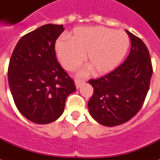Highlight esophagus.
Segmentation results:
<instances>
[{
	"label": "esophagus",
	"instance_id": "esophagus-1",
	"mask_svg": "<svg viewBox=\"0 0 160 160\" xmlns=\"http://www.w3.org/2000/svg\"><path fill=\"white\" fill-rule=\"evenodd\" d=\"M83 83L84 81H80V80H76V81H75V85H76L77 88H79Z\"/></svg>",
	"mask_w": 160,
	"mask_h": 160
}]
</instances>
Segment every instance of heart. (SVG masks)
I'll use <instances>...</instances> for the list:
<instances>
[{
  "mask_svg": "<svg viewBox=\"0 0 160 160\" xmlns=\"http://www.w3.org/2000/svg\"><path fill=\"white\" fill-rule=\"evenodd\" d=\"M129 38L123 31L104 27H79L71 38H62L56 42V52L61 64L70 72L75 71L85 60L90 67L82 71L84 76L93 69L96 74H106L119 65L129 48Z\"/></svg>",
  "mask_w": 160,
  "mask_h": 160,
  "instance_id": "b5f03b06",
  "label": "heart"
}]
</instances>
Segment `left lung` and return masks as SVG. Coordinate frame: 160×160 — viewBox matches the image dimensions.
<instances>
[{"mask_svg":"<svg viewBox=\"0 0 160 160\" xmlns=\"http://www.w3.org/2000/svg\"><path fill=\"white\" fill-rule=\"evenodd\" d=\"M125 32L131 40L127 59L110 73L88 81L93 87L88 104L89 113L107 127L122 124L137 114L148 93L153 74L144 42L128 30Z\"/></svg>","mask_w":160,"mask_h":160,"instance_id":"left-lung-1","label":"left lung"}]
</instances>
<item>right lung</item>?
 Wrapping results in <instances>:
<instances>
[{
	"label": "right lung",
	"mask_w": 160,
	"mask_h": 160,
	"mask_svg": "<svg viewBox=\"0 0 160 160\" xmlns=\"http://www.w3.org/2000/svg\"><path fill=\"white\" fill-rule=\"evenodd\" d=\"M63 25L47 24L23 36L8 67V83L17 109L38 124L62 114L67 98L76 91L73 80L57 60L55 42Z\"/></svg>",
	"instance_id": "right-lung-1"
}]
</instances>
